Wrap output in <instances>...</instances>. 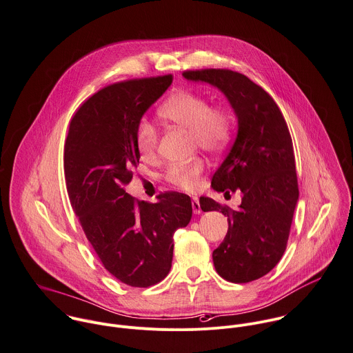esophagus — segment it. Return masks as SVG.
Here are the masks:
<instances>
[{
	"instance_id": "1",
	"label": "esophagus",
	"mask_w": 353,
	"mask_h": 353,
	"mask_svg": "<svg viewBox=\"0 0 353 353\" xmlns=\"http://www.w3.org/2000/svg\"><path fill=\"white\" fill-rule=\"evenodd\" d=\"M192 210H194L195 214H201L202 213V209H201L198 198H192Z\"/></svg>"
}]
</instances>
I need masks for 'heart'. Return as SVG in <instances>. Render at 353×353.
Masks as SVG:
<instances>
[{"label": "heart", "instance_id": "1", "mask_svg": "<svg viewBox=\"0 0 353 353\" xmlns=\"http://www.w3.org/2000/svg\"><path fill=\"white\" fill-rule=\"evenodd\" d=\"M159 117L174 126L190 130L195 144L208 152L223 150L232 133L231 114L223 107H210L208 99L192 90L173 93L158 110ZM158 133L152 123L141 121L136 129V144L141 155L155 152ZM205 163L195 158L188 163L173 165L168 170V180L177 187L192 191L198 187Z\"/></svg>", "mask_w": 353, "mask_h": 353}]
</instances>
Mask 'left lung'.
I'll return each instance as SVG.
<instances>
[{
    "label": "left lung",
    "mask_w": 353,
    "mask_h": 353,
    "mask_svg": "<svg viewBox=\"0 0 353 353\" xmlns=\"http://www.w3.org/2000/svg\"><path fill=\"white\" fill-rule=\"evenodd\" d=\"M192 82L217 88L231 104L238 132L212 179L217 192H242L238 209L201 196L203 212L228 217V232L213 252L217 274L232 283L267 275L282 259L299 202L293 141L274 99L246 75L231 70L185 71Z\"/></svg>",
    "instance_id": "8db88e82"
}]
</instances>
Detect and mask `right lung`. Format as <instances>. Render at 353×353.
<instances>
[{
  "label": "right lung",
  "mask_w": 353,
  "mask_h": 353,
  "mask_svg": "<svg viewBox=\"0 0 353 353\" xmlns=\"http://www.w3.org/2000/svg\"><path fill=\"white\" fill-rule=\"evenodd\" d=\"M172 81L163 75L103 88L75 112L64 147L65 187L82 230L104 268L132 288L166 278L173 235L192 217L185 194L165 192L148 203L125 192L140 159L137 125Z\"/></svg>",
  "instance_id": "obj_1"
}]
</instances>
